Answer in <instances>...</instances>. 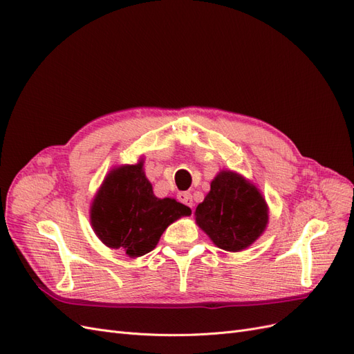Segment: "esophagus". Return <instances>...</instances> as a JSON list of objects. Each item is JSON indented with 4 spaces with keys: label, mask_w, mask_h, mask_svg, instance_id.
<instances>
[{
    "label": "esophagus",
    "mask_w": 354,
    "mask_h": 354,
    "mask_svg": "<svg viewBox=\"0 0 354 354\" xmlns=\"http://www.w3.org/2000/svg\"><path fill=\"white\" fill-rule=\"evenodd\" d=\"M178 201L180 202H183L185 205H187V207H194V199H192V195L189 194V192H180L178 194Z\"/></svg>",
    "instance_id": "34e87169"
}]
</instances>
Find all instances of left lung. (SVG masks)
I'll use <instances>...</instances> for the list:
<instances>
[{
	"instance_id": "1",
	"label": "left lung",
	"mask_w": 354,
	"mask_h": 354,
	"mask_svg": "<svg viewBox=\"0 0 354 354\" xmlns=\"http://www.w3.org/2000/svg\"><path fill=\"white\" fill-rule=\"evenodd\" d=\"M195 218L218 248L238 252L255 242L269 221V208L248 180L233 171H220L211 190L196 207Z\"/></svg>"
}]
</instances>
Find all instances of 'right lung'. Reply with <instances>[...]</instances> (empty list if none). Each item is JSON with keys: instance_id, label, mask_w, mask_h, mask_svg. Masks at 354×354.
<instances>
[{"instance_id": "obj_1", "label": "right lung", "mask_w": 354, "mask_h": 354, "mask_svg": "<svg viewBox=\"0 0 354 354\" xmlns=\"http://www.w3.org/2000/svg\"><path fill=\"white\" fill-rule=\"evenodd\" d=\"M192 211L176 199H159L145 176L143 160L113 168L94 196L90 220L99 239L136 259L151 252L171 223Z\"/></svg>"}]
</instances>
